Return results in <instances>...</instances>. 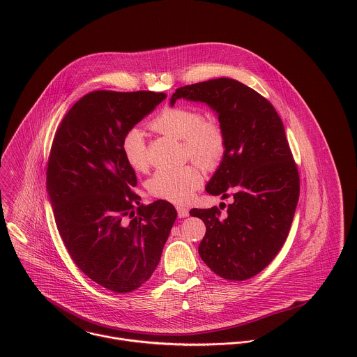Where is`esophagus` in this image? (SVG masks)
Here are the masks:
<instances>
[{"label": "esophagus", "instance_id": "1", "mask_svg": "<svg viewBox=\"0 0 357 357\" xmlns=\"http://www.w3.org/2000/svg\"><path fill=\"white\" fill-rule=\"evenodd\" d=\"M177 214H178V217H180V218H185V217H188L190 211H188V208H187V207L178 206V207H177Z\"/></svg>", "mask_w": 357, "mask_h": 357}]
</instances>
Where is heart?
Returning <instances> with one entry per match:
<instances>
[{
	"label": "heart",
	"instance_id": "obj_1",
	"mask_svg": "<svg viewBox=\"0 0 357 357\" xmlns=\"http://www.w3.org/2000/svg\"><path fill=\"white\" fill-rule=\"evenodd\" d=\"M151 128L158 133L184 142L185 153L206 169L217 166L225 153L227 139L222 128L214 121H204V112L194 107H166L151 121ZM121 151L132 169L137 172L147 169V143L142 129L132 128L125 132L121 139ZM202 183L201 170L192 165L159 169L147 181V191L162 201L187 204Z\"/></svg>",
	"mask_w": 357,
	"mask_h": 357
}]
</instances>
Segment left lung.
<instances>
[{
    "instance_id": "obj_1",
    "label": "left lung",
    "mask_w": 357,
    "mask_h": 357,
    "mask_svg": "<svg viewBox=\"0 0 357 357\" xmlns=\"http://www.w3.org/2000/svg\"><path fill=\"white\" fill-rule=\"evenodd\" d=\"M178 99L210 105L227 139L206 191L232 204L225 214L215 206L190 211L206 225L199 255L227 280L250 279L282 249L298 204L300 176L283 122L264 96L231 78L181 86L170 104Z\"/></svg>"
}]
</instances>
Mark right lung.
Segmentation results:
<instances>
[{
    "label": "right lung",
    "mask_w": 357,
    "mask_h": 357,
    "mask_svg": "<svg viewBox=\"0 0 357 357\" xmlns=\"http://www.w3.org/2000/svg\"><path fill=\"white\" fill-rule=\"evenodd\" d=\"M166 99L150 91H95L75 102L52 143L47 190L75 265L114 293L146 283L177 218L166 201L140 204L121 139Z\"/></svg>",
    "instance_id": "right-lung-1"
}]
</instances>
